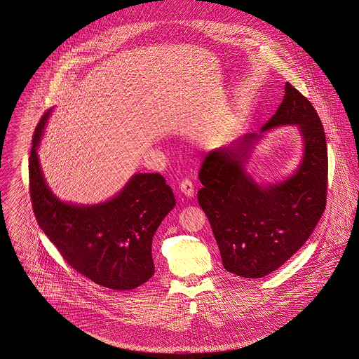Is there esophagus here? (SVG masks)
<instances>
[{"instance_id":"obj_1","label":"esophagus","mask_w":359,"mask_h":359,"mask_svg":"<svg viewBox=\"0 0 359 359\" xmlns=\"http://www.w3.org/2000/svg\"><path fill=\"white\" fill-rule=\"evenodd\" d=\"M180 189L187 197H191L194 194V187H193L191 180H188V178L182 180V182L180 184Z\"/></svg>"}]
</instances>
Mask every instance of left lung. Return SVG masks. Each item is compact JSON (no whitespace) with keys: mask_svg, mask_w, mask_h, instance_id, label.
I'll list each match as a JSON object with an SVG mask.
<instances>
[{"mask_svg":"<svg viewBox=\"0 0 359 359\" xmlns=\"http://www.w3.org/2000/svg\"><path fill=\"white\" fill-rule=\"evenodd\" d=\"M298 125L304 156L280 184L259 185L245 168L262 135L248 133L210 151L198 171L197 200L210 220L226 271L257 279L278 269L309 239L327 204L328 152L321 120L306 96L290 83L262 133Z\"/></svg>","mask_w":359,"mask_h":359,"instance_id":"left-lung-1","label":"left lung"}]
</instances>
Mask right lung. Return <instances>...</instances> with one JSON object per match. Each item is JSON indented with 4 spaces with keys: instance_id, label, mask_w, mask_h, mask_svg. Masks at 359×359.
I'll use <instances>...</instances> for the list:
<instances>
[{
    "instance_id": "obj_1",
    "label": "right lung",
    "mask_w": 359,
    "mask_h": 359,
    "mask_svg": "<svg viewBox=\"0 0 359 359\" xmlns=\"http://www.w3.org/2000/svg\"><path fill=\"white\" fill-rule=\"evenodd\" d=\"M50 110L35 128L29 155V196L39 227L74 271L111 290L142 286L155 272L152 238L175 198L158 172L135 174L111 200L74 205L46 185L38 145Z\"/></svg>"
}]
</instances>
